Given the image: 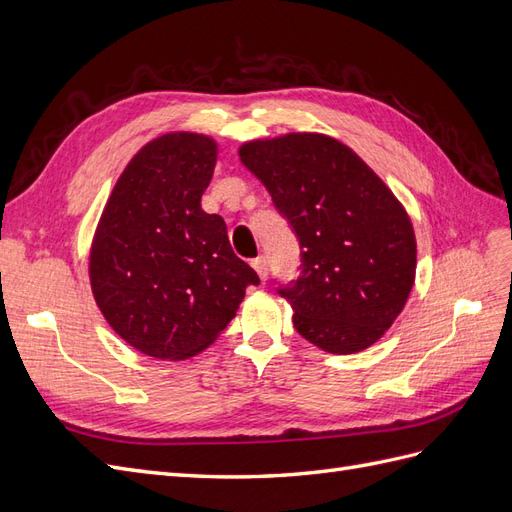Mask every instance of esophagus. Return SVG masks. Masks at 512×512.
I'll return each mask as SVG.
<instances>
[{
	"mask_svg": "<svg viewBox=\"0 0 512 512\" xmlns=\"http://www.w3.org/2000/svg\"><path fill=\"white\" fill-rule=\"evenodd\" d=\"M252 267L256 269V273H258V277L262 282L267 280V275H269V262H267V256H258V258H254L252 260Z\"/></svg>",
	"mask_w": 512,
	"mask_h": 512,
	"instance_id": "obj_1",
	"label": "esophagus"
}]
</instances>
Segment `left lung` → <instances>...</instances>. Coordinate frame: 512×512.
Instances as JSON below:
<instances>
[{
  "instance_id": "1",
  "label": "left lung",
  "mask_w": 512,
  "mask_h": 512,
  "mask_svg": "<svg viewBox=\"0 0 512 512\" xmlns=\"http://www.w3.org/2000/svg\"><path fill=\"white\" fill-rule=\"evenodd\" d=\"M301 245V275L277 292L292 324L331 354L376 344L404 309L416 273L406 209L356 153L297 132L239 149Z\"/></svg>"
}]
</instances>
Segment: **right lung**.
Returning <instances> with one entry per match:
<instances>
[{
    "label": "right lung",
    "mask_w": 512,
    "mask_h": 512,
    "mask_svg": "<svg viewBox=\"0 0 512 512\" xmlns=\"http://www.w3.org/2000/svg\"><path fill=\"white\" fill-rule=\"evenodd\" d=\"M218 145L173 132L147 143L115 183L89 254L96 303L113 331L153 359L205 350L235 318L256 271L200 198Z\"/></svg>",
    "instance_id": "obj_1"
}]
</instances>
